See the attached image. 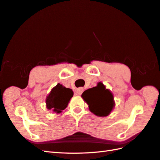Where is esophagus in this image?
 <instances>
[{"label":"esophagus","mask_w":160,"mask_h":160,"mask_svg":"<svg viewBox=\"0 0 160 160\" xmlns=\"http://www.w3.org/2000/svg\"><path fill=\"white\" fill-rule=\"evenodd\" d=\"M83 92H84V89L82 87H79V88H78L76 90V93L78 95H81Z\"/></svg>","instance_id":"esophagus-1"}]
</instances>
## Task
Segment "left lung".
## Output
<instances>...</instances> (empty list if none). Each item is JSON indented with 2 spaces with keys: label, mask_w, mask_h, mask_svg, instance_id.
Returning <instances> with one entry per match:
<instances>
[{
  "label": "left lung",
  "mask_w": 160,
  "mask_h": 160,
  "mask_svg": "<svg viewBox=\"0 0 160 160\" xmlns=\"http://www.w3.org/2000/svg\"><path fill=\"white\" fill-rule=\"evenodd\" d=\"M82 98L89 105V110L98 117H107L115 106L113 93L101 82L84 91Z\"/></svg>",
  "instance_id": "8db88e82"
}]
</instances>
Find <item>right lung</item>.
I'll return each mask as SVG.
<instances>
[{"instance_id":"add662e5","label":"right lung","mask_w":160,"mask_h":160,"mask_svg":"<svg viewBox=\"0 0 160 160\" xmlns=\"http://www.w3.org/2000/svg\"><path fill=\"white\" fill-rule=\"evenodd\" d=\"M73 92L69 88H66L58 83L53 87L46 98V108L52 112L59 114L68 106Z\"/></svg>"}]
</instances>
